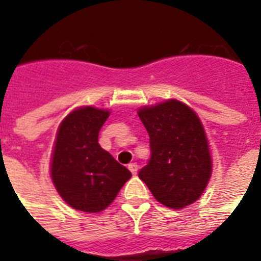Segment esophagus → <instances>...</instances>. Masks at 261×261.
Instances as JSON below:
<instances>
[{"mask_svg":"<svg viewBox=\"0 0 261 261\" xmlns=\"http://www.w3.org/2000/svg\"><path fill=\"white\" fill-rule=\"evenodd\" d=\"M128 169H130V172L133 174H137V172H138V165L135 163H131L130 165H128Z\"/></svg>","mask_w":261,"mask_h":261,"instance_id":"obj_1","label":"esophagus"}]
</instances>
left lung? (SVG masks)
<instances>
[{
  "label": "left lung",
  "instance_id": "1",
  "mask_svg": "<svg viewBox=\"0 0 261 261\" xmlns=\"http://www.w3.org/2000/svg\"><path fill=\"white\" fill-rule=\"evenodd\" d=\"M138 116L150 138V160L138 176L169 208L192 204L206 190L211 155L200 119L178 100L143 107Z\"/></svg>",
  "mask_w": 261,
  "mask_h": 261
}]
</instances>
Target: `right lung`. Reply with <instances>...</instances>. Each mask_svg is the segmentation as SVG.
Wrapping results in <instances>:
<instances>
[{
    "mask_svg": "<svg viewBox=\"0 0 261 261\" xmlns=\"http://www.w3.org/2000/svg\"><path fill=\"white\" fill-rule=\"evenodd\" d=\"M110 111L80 107L59 124L51 157V178L75 210L100 213L114 202L131 172L98 145Z\"/></svg>",
    "mask_w": 261,
    "mask_h": 261,
    "instance_id": "add662e5",
    "label": "right lung"
}]
</instances>
